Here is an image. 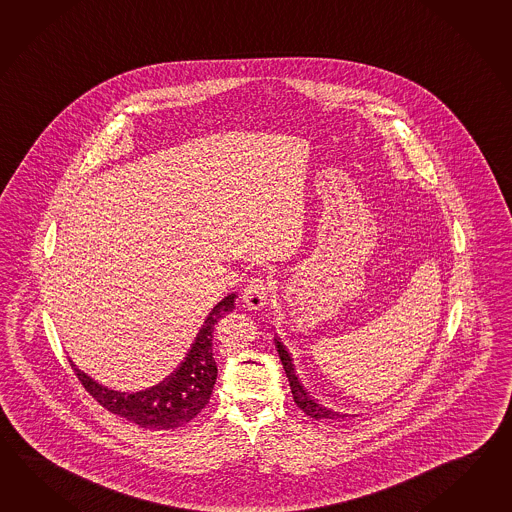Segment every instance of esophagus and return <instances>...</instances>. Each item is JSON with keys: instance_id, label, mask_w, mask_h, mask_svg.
<instances>
[{"instance_id": "1", "label": "esophagus", "mask_w": 512, "mask_h": 512, "mask_svg": "<svg viewBox=\"0 0 512 512\" xmlns=\"http://www.w3.org/2000/svg\"><path fill=\"white\" fill-rule=\"evenodd\" d=\"M268 281L264 277H255L251 279L248 286L242 292V301L246 303V307L253 310H261L268 303Z\"/></svg>"}]
</instances>
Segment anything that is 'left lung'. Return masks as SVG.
<instances>
[{"mask_svg": "<svg viewBox=\"0 0 512 512\" xmlns=\"http://www.w3.org/2000/svg\"><path fill=\"white\" fill-rule=\"evenodd\" d=\"M273 341H275V349H277L279 358H281V364H283L286 378H288V382H290L294 402L307 413L308 417H312V419H316V421H341V419H345V417H358L356 413L351 415V413H343V411H336V409L329 408V406L321 404L318 398L312 397V395L308 393L307 387L303 386L301 380L297 378L296 369H294V360H292L290 353L286 351V347H284L279 338H273Z\"/></svg>", "mask_w": 512, "mask_h": 512, "instance_id": "obj_1", "label": "left lung"}]
</instances>
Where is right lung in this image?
<instances>
[{
    "label": "right lung",
    "instance_id": "1",
    "mask_svg": "<svg viewBox=\"0 0 512 512\" xmlns=\"http://www.w3.org/2000/svg\"><path fill=\"white\" fill-rule=\"evenodd\" d=\"M235 299L237 294H229L211 308L182 362L156 386L141 391H117L80 371L73 360L69 362L82 386L108 411L134 422L139 428H180L193 421L213 393L218 373L213 358V332L218 319L235 308Z\"/></svg>",
    "mask_w": 512,
    "mask_h": 512
}]
</instances>
